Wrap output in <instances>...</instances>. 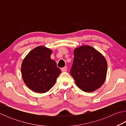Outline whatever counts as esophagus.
Segmentation results:
<instances>
[{
  "label": "esophagus",
  "instance_id": "esophagus-1",
  "mask_svg": "<svg viewBox=\"0 0 126 126\" xmlns=\"http://www.w3.org/2000/svg\"><path fill=\"white\" fill-rule=\"evenodd\" d=\"M61 70H62V71L63 72H67V67H63V68H62Z\"/></svg>",
  "mask_w": 126,
  "mask_h": 126
}]
</instances>
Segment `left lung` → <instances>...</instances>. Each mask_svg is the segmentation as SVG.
Returning <instances> with one entry per match:
<instances>
[{
    "label": "left lung",
    "instance_id": "obj_1",
    "mask_svg": "<svg viewBox=\"0 0 126 126\" xmlns=\"http://www.w3.org/2000/svg\"><path fill=\"white\" fill-rule=\"evenodd\" d=\"M74 55L70 73L77 86L86 92L100 88L106 80L107 71V63L103 55L89 46L75 49Z\"/></svg>",
    "mask_w": 126,
    "mask_h": 126
}]
</instances>
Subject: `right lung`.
Wrapping results in <instances>:
<instances>
[{
    "instance_id": "right-lung-1",
    "label": "right lung",
    "mask_w": 126,
    "mask_h": 126,
    "mask_svg": "<svg viewBox=\"0 0 126 126\" xmlns=\"http://www.w3.org/2000/svg\"><path fill=\"white\" fill-rule=\"evenodd\" d=\"M52 53L50 49L39 46L32 50L23 61V79L34 92L42 93L49 91L61 73L55 62L50 58Z\"/></svg>"
}]
</instances>
